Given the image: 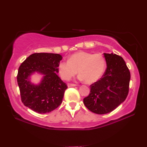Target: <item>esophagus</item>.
Here are the masks:
<instances>
[{"instance_id":"1","label":"esophagus","mask_w":147,"mask_h":147,"mask_svg":"<svg viewBox=\"0 0 147 147\" xmlns=\"http://www.w3.org/2000/svg\"><path fill=\"white\" fill-rule=\"evenodd\" d=\"M67 86H68V87H72V86H76L77 85L75 84H68Z\"/></svg>"}]
</instances>
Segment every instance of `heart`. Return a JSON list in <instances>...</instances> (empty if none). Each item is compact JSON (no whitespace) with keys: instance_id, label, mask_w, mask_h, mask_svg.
I'll return each instance as SVG.
<instances>
[{"instance_id":"1","label":"heart","mask_w":147,"mask_h":147,"mask_svg":"<svg viewBox=\"0 0 147 147\" xmlns=\"http://www.w3.org/2000/svg\"><path fill=\"white\" fill-rule=\"evenodd\" d=\"M105 67L106 61L102 54L79 51L70 55L67 61L59 62L58 73L62 80L68 81L78 71L82 80L88 84H92L102 77Z\"/></svg>"}]
</instances>
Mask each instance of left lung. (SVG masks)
Instances as JSON below:
<instances>
[{"label":"left lung","instance_id":"left-lung-1","mask_svg":"<svg viewBox=\"0 0 147 147\" xmlns=\"http://www.w3.org/2000/svg\"><path fill=\"white\" fill-rule=\"evenodd\" d=\"M107 67L102 77L90 85V92L84 98V104L98 114L109 113L127 97L130 73L121 56L104 53Z\"/></svg>","mask_w":147,"mask_h":147}]
</instances>
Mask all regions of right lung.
<instances>
[{"instance_id": "obj_1", "label": "right lung", "mask_w": 147, "mask_h": 147, "mask_svg": "<svg viewBox=\"0 0 147 147\" xmlns=\"http://www.w3.org/2000/svg\"><path fill=\"white\" fill-rule=\"evenodd\" d=\"M59 54L35 53L29 55L19 67L17 83L24 105L37 113H48L61 104L67 86L57 76ZM44 75L40 84L33 85L28 77L33 72Z\"/></svg>"}]
</instances>
